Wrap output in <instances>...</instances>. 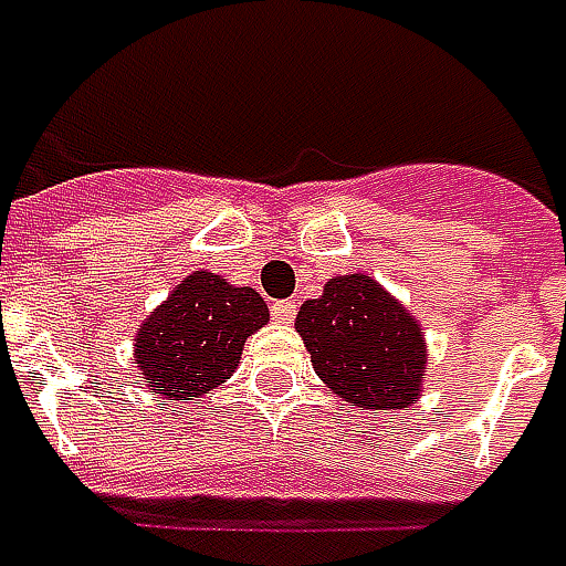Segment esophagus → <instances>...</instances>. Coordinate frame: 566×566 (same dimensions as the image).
<instances>
[{
  "instance_id": "esophagus-1",
  "label": "esophagus",
  "mask_w": 566,
  "mask_h": 566,
  "mask_svg": "<svg viewBox=\"0 0 566 566\" xmlns=\"http://www.w3.org/2000/svg\"><path fill=\"white\" fill-rule=\"evenodd\" d=\"M269 310H272V318L282 322V325H291L297 318V303H291V300H275Z\"/></svg>"
}]
</instances>
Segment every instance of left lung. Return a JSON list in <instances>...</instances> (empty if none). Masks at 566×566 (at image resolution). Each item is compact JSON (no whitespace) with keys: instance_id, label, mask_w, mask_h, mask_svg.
Masks as SVG:
<instances>
[{"instance_id":"obj_1","label":"left lung","mask_w":566,"mask_h":566,"mask_svg":"<svg viewBox=\"0 0 566 566\" xmlns=\"http://www.w3.org/2000/svg\"><path fill=\"white\" fill-rule=\"evenodd\" d=\"M297 332L318 378L359 409H406L421 396L428 365L415 315L371 275H334L322 297L306 300Z\"/></svg>"}]
</instances>
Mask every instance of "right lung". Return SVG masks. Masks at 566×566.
Masks as SVG:
<instances>
[{"label":"right lung","instance_id":"right-lung-1","mask_svg":"<svg viewBox=\"0 0 566 566\" xmlns=\"http://www.w3.org/2000/svg\"><path fill=\"white\" fill-rule=\"evenodd\" d=\"M269 322L266 300L213 272H191L138 328L136 368L151 394L203 396L232 378L244 340Z\"/></svg>","mask_w":566,"mask_h":566}]
</instances>
